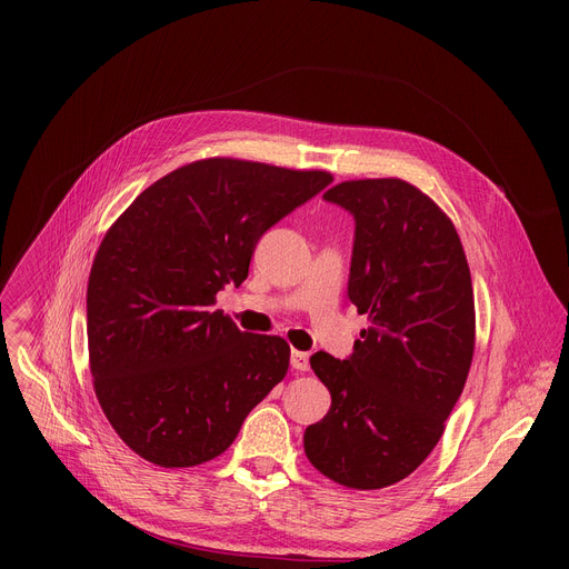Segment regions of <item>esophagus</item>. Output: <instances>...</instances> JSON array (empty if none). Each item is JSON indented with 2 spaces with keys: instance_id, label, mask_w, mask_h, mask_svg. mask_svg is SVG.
<instances>
[{
  "instance_id": "esophagus-1",
  "label": "esophagus",
  "mask_w": 569,
  "mask_h": 569,
  "mask_svg": "<svg viewBox=\"0 0 569 569\" xmlns=\"http://www.w3.org/2000/svg\"><path fill=\"white\" fill-rule=\"evenodd\" d=\"M290 365H292V369H295L297 373H305V371H309V355H307V352H302V350H292V355H290Z\"/></svg>"
}]
</instances>
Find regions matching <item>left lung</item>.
I'll return each mask as SVG.
<instances>
[{
	"mask_svg": "<svg viewBox=\"0 0 569 569\" xmlns=\"http://www.w3.org/2000/svg\"><path fill=\"white\" fill-rule=\"evenodd\" d=\"M355 217L348 297L369 330L348 360L316 352L332 406L305 452L332 482L392 487L438 445L475 352V295L459 232L399 177L348 179L325 193Z\"/></svg>",
	"mask_w": 569,
	"mask_h": 569,
	"instance_id": "8db88e82",
	"label": "left lung"
}]
</instances>
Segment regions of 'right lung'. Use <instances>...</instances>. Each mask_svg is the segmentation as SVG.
I'll return each instance as SVG.
<instances>
[{
    "instance_id": "right-lung-1",
    "label": "right lung",
    "mask_w": 569,
    "mask_h": 569,
    "mask_svg": "<svg viewBox=\"0 0 569 569\" xmlns=\"http://www.w3.org/2000/svg\"><path fill=\"white\" fill-rule=\"evenodd\" d=\"M332 179L200 159L157 179L108 228L87 283L89 371L138 457L161 468L217 459L283 380L286 339L239 330L214 311L217 292L242 286L262 232Z\"/></svg>"
}]
</instances>
